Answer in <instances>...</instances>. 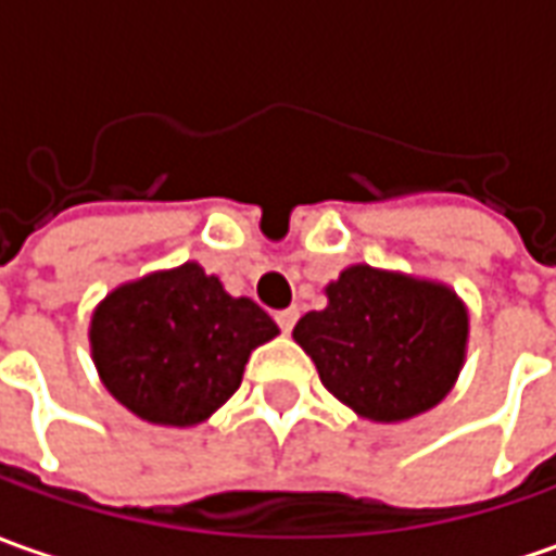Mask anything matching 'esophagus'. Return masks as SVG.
<instances>
[{
	"label": "esophagus",
	"mask_w": 556,
	"mask_h": 556,
	"mask_svg": "<svg viewBox=\"0 0 556 556\" xmlns=\"http://www.w3.org/2000/svg\"><path fill=\"white\" fill-rule=\"evenodd\" d=\"M294 323H298V307H289V309H279L277 313V326L289 334L294 328Z\"/></svg>",
	"instance_id": "34e87169"
}]
</instances>
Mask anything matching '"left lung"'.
I'll return each mask as SVG.
<instances>
[{
    "label": "left lung",
    "mask_w": 556,
    "mask_h": 556,
    "mask_svg": "<svg viewBox=\"0 0 556 556\" xmlns=\"http://www.w3.org/2000/svg\"><path fill=\"white\" fill-rule=\"evenodd\" d=\"M326 294L328 307L301 316L292 338L338 402L365 420L399 422L451 392L468 341L453 289L353 264Z\"/></svg>",
    "instance_id": "obj_1"
}]
</instances>
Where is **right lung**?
<instances>
[{
  "label": "right lung",
  "instance_id": "1",
  "mask_svg": "<svg viewBox=\"0 0 556 556\" xmlns=\"http://www.w3.org/2000/svg\"><path fill=\"white\" fill-rule=\"evenodd\" d=\"M277 334L252 298H230L188 262L105 294L90 319V353L127 410L182 429L213 417L240 387L249 353Z\"/></svg>",
  "mask_w": 556,
  "mask_h": 556
}]
</instances>
